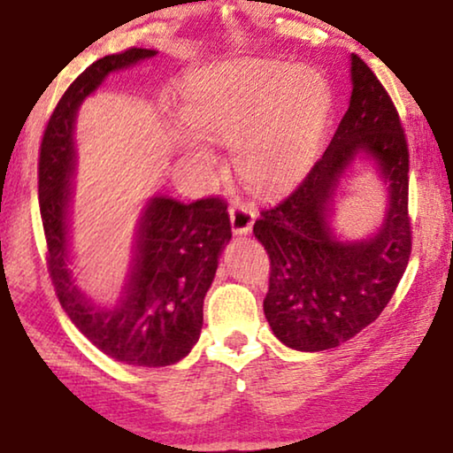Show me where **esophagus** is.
<instances>
[{
    "label": "esophagus",
    "mask_w": 453,
    "mask_h": 453,
    "mask_svg": "<svg viewBox=\"0 0 453 453\" xmlns=\"http://www.w3.org/2000/svg\"><path fill=\"white\" fill-rule=\"evenodd\" d=\"M257 209L255 204L236 201L230 207V221L234 234H249L252 230V223H255Z\"/></svg>",
    "instance_id": "obj_1"
}]
</instances>
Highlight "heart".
<instances>
[{"instance_id": "obj_1", "label": "heart", "mask_w": 453, "mask_h": 453, "mask_svg": "<svg viewBox=\"0 0 453 453\" xmlns=\"http://www.w3.org/2000/svg\"><path fill=\"white\" fill-rule=\"evenodd\" d=\"M329 110L317 72L257 64L236 81L196 96L184 119L198 134L238 144L236 164L250 184L277 188L309 164Z\"/></svg>"}]
</instances>
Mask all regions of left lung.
Segmentation results:
<instances>
[{"instance_id": "8db88e82", "label": "left lung", "mask_w": 453, "mask_h": 453, "mask_svg": "<svg viewBox=\"0 0 453 453\" xmlns=\"http://www.w3.org/2000/svg\"><path fill=\"white\" fill-rule=\"evenodd\" d=\"M352 95L329 147L280 204L263 209L255 238L271 261L265 317L275 337L300 352L337 348L381 315L412 250L408 217L410 155L397 110L352 53ZM358 152L388 186V213L375 237L340 243L328 226L339 178Z\"/></svg>"}]
</instances>
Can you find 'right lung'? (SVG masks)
Masks as SVG:
<instances>
[{
  "mask_svg": "<svg viewBox=\"0 0 453 453\" xmlns=\"http://www.w3.org/2000/svg\"><path fill=\"white\" fill-rule=\"evenodd\" d=\"M155 53L130 47L90 64L53 110L39 153L47 269L59 304L101 352L134 366H167L190 352L201 335L204 294L223 246L232 238L223 198L209 196L184 204L170 196H155L138 223L134 258L116 306L104 309L90 303L72 275L68 209L76 165V111L110 72L130 68Z\"/></svg>",
  "mask_w": 453,
  "mask_h": 453,
  "instance_id": "obj_1",
  "label": "right lung"
}]
</instances>
